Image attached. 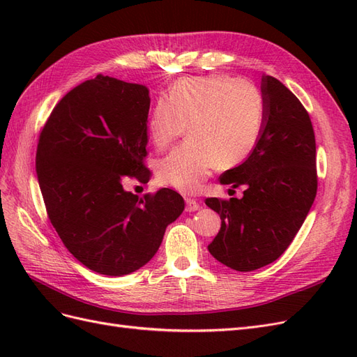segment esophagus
<instances>
[{"label":"esophagus","mask_w":357,"mask_h":357,"mask_svg":"<svg viewBox=\"0 0 357 357\" xmlns=\"http://www.w3.org/2000/svg\"><path fill=\"white\" fill-rule=\"evenodd\" d=\"M198 208H199V204H198L195 199L186 198V211L192 213V211H197Z\"/></svg>","instance_id":"1"}]
</instances>
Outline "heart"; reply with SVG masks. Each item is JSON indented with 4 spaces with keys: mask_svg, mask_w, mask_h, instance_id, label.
<instances>
[{
    "mask_svg": "<svg viewBox=\"0 0 357 357\" xmlns=\"http://www.w3.org/2000/svg\"><path fill=\"white\" fill-rule=\"evenodd\" d=\"M264 119L262 93L232 75H199L172 83L168 98H159L150 110L147 132L158 149H164L188 125L189 142L158 162V180L180 192H198L215 167H235L250 155Z\"/></svg>",
    "mask_w": 357,
    "mask_h": 357,
    "instance_id": "heart-1",
    "label": "heart"
}]
</instances>
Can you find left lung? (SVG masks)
Listing matches in <instances>:
<instances>
[{
  "instance_id": "8db88e82",
  "label": "left lung",
  "mask_w": 357,
  "mask_h": 357,
  "mask_svg": "<svg viewBox=\"0 0 357 357\" xmlns=\"http://www.w3.org/2000/svg\"><path fill=\"white\" fill-rule=\"evenodd\" d=\"M261 93V137L241 165L220 176V185L244 186L243 198L205 199L222 220L208 252L223 265L245 273L284 253L317 193L316 139L307 110L271 75H262Z\"/></svg>"
}]
</instances>
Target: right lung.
Returning <instances> with one entry per match:
<instances>
[{"label":"right lung","instance_id":"1","mask_svg":"<svg viewBox=\"0 0 357 357\" xmlns=\"http://www.w3.org/2000/svg\"><path fill=\"white\" fill-rule=\"evenodd\" d=\"M149 88L98 74L53 109L36 169L49 219L70 253L92 271L121 277L152 259L185 210L176 190L138 199L123 180L149 181Z\"/></svg>","mask_w":357,"mask_h":357}]
</instances>
